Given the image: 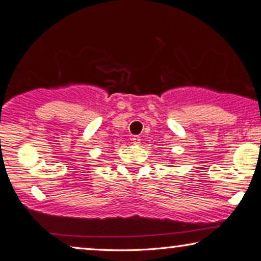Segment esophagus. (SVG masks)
I'll use <instances>...</instances> for the list:
<instances>
[{"label": "esophagus", "instance_id": "1", "mask_svg": "<svg viewBox=\"0 0 261 261\" xmlns=\"http://www.w3.org/2000/svg\"><path fill=\"white\" fill-rule=\"evenodd\" d=\"M132 141H133L134 145H140V144H141V139H140V137H137V135H134V137L132 138Z\"/></svg>", "mask_w": 261, "mask_h": 261}]
</instances>
